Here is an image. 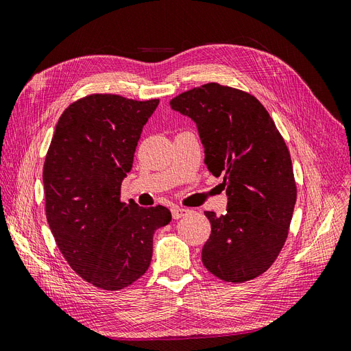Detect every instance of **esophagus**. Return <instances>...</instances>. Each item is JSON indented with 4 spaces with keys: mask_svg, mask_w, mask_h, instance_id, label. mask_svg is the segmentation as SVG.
<instances>
[{
    "mask_svg": "<svg viewBox=\"0 0 351 351\" xmlns=\"http://www.w3.org/2000/svg\"><path fill=\"white\" fill-rule=\"evenodd\" d=\"M187 214H190V210L186 209V208H178V206H176V208L173 209V218H174V219L183 218V217H186Z\"/></svg>",
    "mask_w": 351,
    "mask_h": 351,
    "instance_id": "34e87169",
    "label": "esophagus"
}]
</instances>
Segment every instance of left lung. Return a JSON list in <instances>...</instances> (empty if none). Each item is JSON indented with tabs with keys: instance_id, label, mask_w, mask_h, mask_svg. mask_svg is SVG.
<instances>
[{
	"instance_id": "8db88e82",
	"label": "left lung",
	"mask_w": 351,
	"mask_h": 351,
	"mask_svg": "<svg viewBox=\"0 0 351 351\" xmlns=\"http://www.w3.org/2000/svg\"><path fill=\"white\" fill-rule=\"evenodd\" d=\"M169 105L196 123L205 164L227 189V214L205 212L210 236L202 262L227 282L259 277L289 236L297 197L289 147L263 105L240 89L206 83Z\"/></svg>"
}]
</instances>
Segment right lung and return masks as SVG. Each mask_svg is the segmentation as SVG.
I'll use <instances>...</instances> for the list:
<instances>
[{
  "instance_id": "add662e5",
  "label": "right lung",
  "mask_w": 351,
  "mask_h": 351,
  "mask_svg": "<svg viewBox=\"0 0 351 351\" xmlns=\"http://www.w3.org/2000/svg\"><path fill=\"white\" fill-rule=\"evenodd\" d=\"M159 99L93 93L61 114L44 164L45 209L71 269L104 290L139 280L152 259L154 232L171 221L165 206L120 200L142 129Z\"/></svg>"
}]
</instances>
